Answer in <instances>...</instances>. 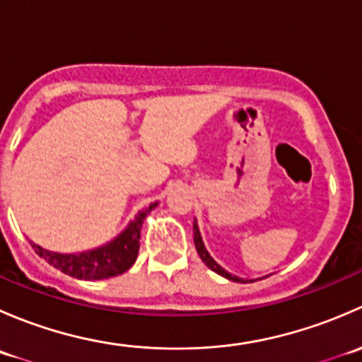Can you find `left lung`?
<instances>
[{"instance_id": "left-lung-1", "label": "left lung", "mask_w": 362, "mask_h": 362, "mask_svg": "<svg viewBox=\"0 0 362 362\" xmlns=\"http://www.w3.org/2000/svg\"><path fill=\"white\" fill-rule=\"evenodd\" d=\"M194 245H196V250H198L199 257H202V261L208 266V268L211 269V272L218 273V275H222L224 279H228V280H233V282H249V280H243V279H238V276H233L231 273H228L226 269H222L221 266H218L217 262H215L214 259L210 257V254H208L206 249H204V245H203V240H202V235H199V229H198V224H196V221H194Z\"/></svg>"}]
</instances>
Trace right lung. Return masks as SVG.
<instances>
[{
	"label": "right lung",
	"mask_w": 362,
	"mask_h": 362,
	"mask_svg": "<svg viewBox=\"0 0 362 362\" xmlns=\"http://www.w3.org/2000/svg\"><path fill=\"white\" fill-rule=\"evenodd\" d=\"M156 206L152 203L151 206L141 210L136 215L133 222L127 226L126 231L113 240L108 245L101 249L86 252V254L76 255H63L56 252H49L42 247L31 243L33 249L42 259H45L50 266L61 269L64 275L73 276L80 280H103L112 279V276L122 275L124 272L134 264L140 250V229L144 224V218L147 217L148 211Z\"/></svg>",
	"instance_id": "right-lung-1"
}]
</instances>
